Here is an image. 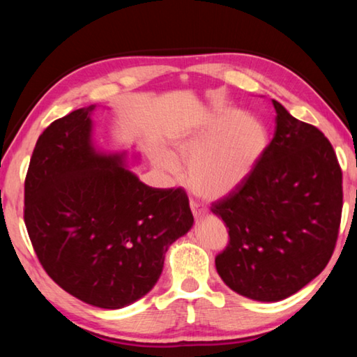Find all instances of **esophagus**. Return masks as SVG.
<instances>
[{"label": "esophagus", "instance_id": "1", "mask_svg": "<svg viewBox=\"0 0 357 357\" xmlns=\"http://www.w3.org/2000/svg\"><path fill=\"white\" fill-rule=\"evenodd\" d=\"M190 209H192L193 215H195V219H202V217L206 214V208H204L202 203H198L195 200H190Z\"/></svg>", "mask_w": 357, "mask_h": 357}]
</instances>
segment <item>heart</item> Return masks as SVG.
<instances>
[{"label": "heart", "instance_id": "b5f03b06", "mask_svg": "<svg viewBox=\"0 0 357 357\" xmlns=\"http://www.w3.org/2000/svg\"><path fill=\"white\" fill-rule=\"evenodd\" d=\"M269 135L261 119L238 108L214 110L202 124L172 138L176 159L189 164L187 183L198 195L217 200L234 192L250 176L268 148ZM159 165L178 173V162L160 155Z\"/></svg>", "mask_w": 357, "mask_h": 357}]
</instances>
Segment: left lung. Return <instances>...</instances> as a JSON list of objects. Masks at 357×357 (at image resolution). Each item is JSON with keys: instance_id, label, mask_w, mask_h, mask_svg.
<instances>
[{"instance_id": "obj_1", "label": "left lung", "mask_w": 357, "mask_h": 357, "mask_svg": "<svg viewBox=\"0 0 357 357\" xmlns=\"http://www.w3.org/2000/svg\"><path fill=\"white\" fill-rule=\"evenodd\" d=\"M274 138L243 185L213 203L229 244L217 273L241 296L277 302L298 293L329 263L340 227L342 170L315 126L277 100Z\"/></svg>"}]
</instances>
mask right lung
<instances>
[{
	"mask_svg": "<svg viewBox=\"0 0 357 357\" xmlns=\"http://www.w3.org/2000/svg\"><path fill=\"white\" fill-rule=\"evenodd\" d=\"M94 110L78 108L40 134L23 217L45 273L74 298L114 310L153 289L193 215L184 189L143 184L128 154L96 149Z\"/></svg>",
	"mask_w": 357,
	"mask_h": 357,
	"instance_id": "obj_1",
	"label": "right lung"
}]
</instances>
